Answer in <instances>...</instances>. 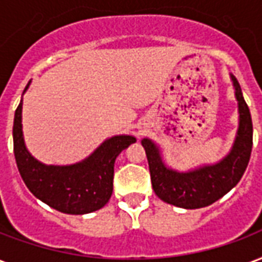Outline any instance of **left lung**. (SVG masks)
Returning <instances> with one entry per match:
<instances>
[{"label":"left lung","mask_w":262,"mask_h":262,"mask_svg":"<svg viewBox=\"0 0 262 262\" xmlns=\"http://www.w3.org/2000/svg\"><path fill=\"white\" fill-rule=\"evenodd\" d=\"M229 77L237 101L239 126L232 148L221 161L187 171L174 170L163 162L161 149L152 140L147 137L141 140L148 159L154 192L163 202L183 209H201L224 196L242 179L250 161L253 123L241 85L232 74Z\"/></svg>","instance_id":"obj_1"}]
</instances>
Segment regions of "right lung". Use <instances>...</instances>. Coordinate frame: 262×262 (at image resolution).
I'll list each match as a JSON object with an SVG mask.
<instances>
[{
  "label": "right lung",
  "instance_id": "right-lung-1",
  "mask_svg": "<svg viewBox=\"0 0 262 262\" xmlns=\"http://www.w3.org/2000/svg\"><path fill=\"white\" fill-rule=\"evenodd\" d=\"M21 108L23 99L13 119V152L20 176L30 192L66 214H86L101 209L113 193L115 159L123 149L136 143L135 136H113L81 162L64 166L45 165L35 159L26 147Z\"/></svg>",
  "mask_w": 262,
  "mask_h": 262
}]
</instances>
